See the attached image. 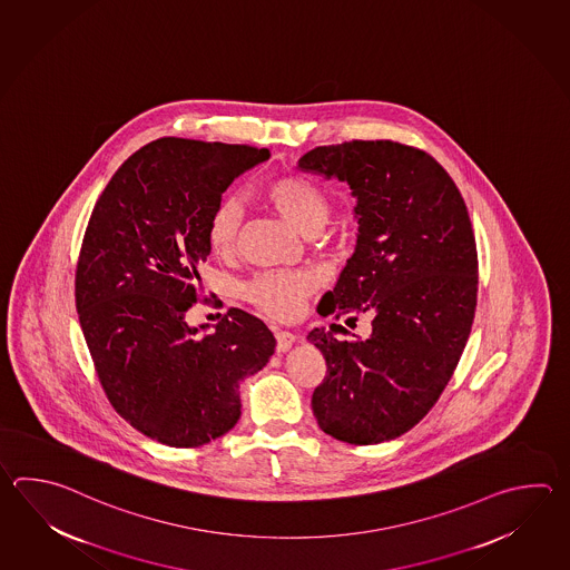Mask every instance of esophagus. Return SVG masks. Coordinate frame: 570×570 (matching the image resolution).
Returning <instances> with one entry per match:
<instances>
[{
	"label": "esophagus",
	"mask_w": 570,
	"mask_h": 570,
	"mask_svg": "<svg viewBox=\"0 0 570 570\" xmlns=\"http://www.w3.org/2000/svg\"><path fill=\"white\" fill-rule=\"evenodd\" d=\"M294 341H296V337H294V333H291V331H278L276 333V347H278V351H288L294 345Z\"/></svg>",
	"instance_id": "obj_1"
}]
</instances>
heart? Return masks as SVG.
<instances>
[{"label": "heart", "mask_w": 570, "mask_h": 570, "mask_svg": "<svg viewBox=\"0 0 570 570\" xmlns=\"http://www.w3.org/2000/svg\"><path fill=\"white\" fill-rule=\"evenodd\" d=\"M262 197L284 222L303 233L318 232L331 209L325 186L304 175H284L269 180L262 190ZM239 227V203L232 197L222 198L210 210L207 222L210 249L217 256H232L237 249ZM314 286L316 282L308 272H264L245 284L244 294L257 311L278 321H291L301 314Z\"/></svg>", "instance_id": "1"}]
</instances>
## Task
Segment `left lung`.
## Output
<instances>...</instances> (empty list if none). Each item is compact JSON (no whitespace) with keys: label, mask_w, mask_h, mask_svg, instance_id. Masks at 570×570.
I'll use <instances>...</instances> for the list:
<instances>
[{"label":"left lung","mask_w":570,"mask_h":570,"mask_svg":"<svg viewBox=\"0 0 570 570\" xmlns=\"http://www.w3.org/2000/svg\"><path fill=\"white\" fill-rule=\"evenodd\" d=\"M298 166L347 180L357 197L355 254L318 311L347 325L372 316L365 341H338L341 325L308 333L326 361L314 419L348 444L392 441L439 402L475 318L479 262L465 200L430 154L400 141L318 146Z\"/></svg>","instance_id":"left-lung-1"}]
</instances>
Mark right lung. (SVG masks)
Masks as SVG:
<instances>
[{
	"label": "right lung",
	"mask_w": 570,
	"mask_h": 570,
	"mask_svg": "<svg viewBox=\"0 0 570 570\" xmlns=\"http://www.w3.org/2000/svg\"><path fill=\"white\" fill-rule=\"evenodd\" d=\"M267 158L245 144L160 138L134 151L95 203L75 272L77 313L107 400L151 441L195 449L229 432L242 416L239 382L276 348L242 308L209 335L185 321L200 301L210 210Z\"/></svg>",
	"instance_id": "1"
}]
</instances>
